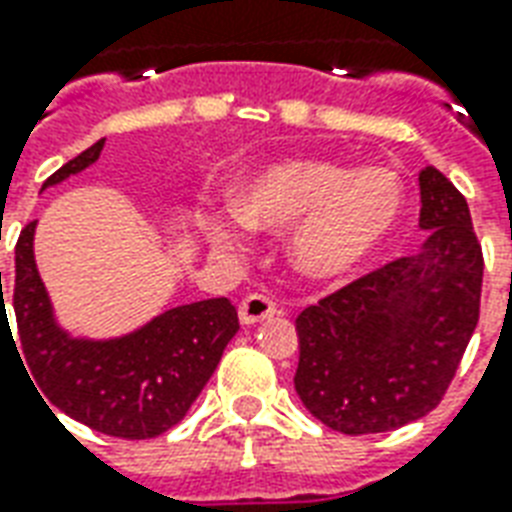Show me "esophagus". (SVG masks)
I'll return each instance as SVG.
<instances>
[{
    "instance_id": "1",
    "label": "esophagus",
    "mask_w": 512,
    "mask_h": 512,
    "mask_svg": "<svg viewBox=\"0 0 512 512\" xmlns=\"http://www.w3.org/2000/svg\"><path fill=\"white\" fill-rule=\"evenodd\" d=\"M276 314V304L268 298V295H260V293H252L246 295L241 306H238V320L244 325H255V323H263L268 317H274Z\"/></svg>"
}]
</instances>
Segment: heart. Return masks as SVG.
Returning <instances> with one entry per match:
<instances>
[{"instance_id":"1","label":"heart","mask_w":512,"mask_h":512,"mask_svg":"<svg viewBox=\"0 0 512 512\" xmlns=\"http://www.w3.org/2000/svg\"><path fill=\"white\" fill-rule=\"evenodd\" d=\"M236 214L255 230L285 233L290 266L312 282L352 274L399 225L404 189L388 168H355L333 160H287L238 187ZM222 238H236L219 225Z\"/></svg>"}]
</instances>
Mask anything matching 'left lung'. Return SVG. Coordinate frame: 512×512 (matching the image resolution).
I'll use <instances>...</instances> for the list:
<instances>
[{"label": "left lung", "mask_w": 512, "mask_h": 512, "mask_svg": "<svg viewBox=\"0 0 512 512\" xmlns=\"http://www.w3.org/2000/svg\"><path fill=\"white\" fill-rule=\"evenodd\" d=\"M418 252L369 271L295 320V393L325 426L380 434L437 407L480 317L483 252L464 195L420 170Z\"/></svg>", "instance_id": "1"}]
</instances>
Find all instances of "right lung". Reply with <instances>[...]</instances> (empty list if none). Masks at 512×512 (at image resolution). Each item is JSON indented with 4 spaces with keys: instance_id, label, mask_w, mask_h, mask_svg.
<instances>
[{
    "instance_id": "obj_1",
    "label": "right lung",
    "mask_w": 512,
    "mask_h": 512,
    "mask_svg": "<svg viewBox=\"0 0 512 512\" xmlns=\"http://www.w3.org/2000/svg\"><path fill=\"white\" fill-rule=\"evenodd\" d=\"M102 146L105 138L48 176L43 189L100 160ZM34 225L37 222H29L15 244L13 285L21 339L18 358L24 355L21 363L32 374L34 391H43V401L48 399L64 415L108 437L151 439L173 429L211 380L227 342L236 336V306L227 298H208L168 309L119 339H75L56 323L51 298L37 274ZM0 314L2 325L10 328L5 306Z\"/></svg>"
}]
</instances>
